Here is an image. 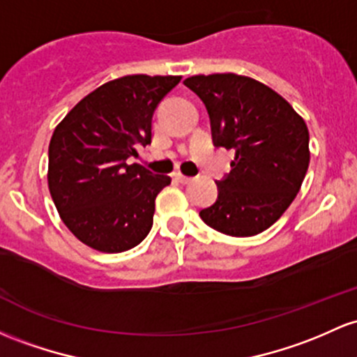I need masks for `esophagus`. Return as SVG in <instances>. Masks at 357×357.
Returning <instances> with one entry per match:
<instances>
[{
	"label": "esophagus",
	"mask_w": 357,
	"mask_h": 357,
	"mask_svg": "<svg viewBox=\"0 0 357 357\" xmlns=\"http://www.w3.org/2000/svg\"><path fill=\"white\" fill-rule=\"evenodd\" d=\"M176 179H178V181L181 183V185H190V183L193 181V179H191V178H188V176H185V174H179V172H178V174H176Z\"/></svg>",
	"instance_id": "34e87169"
}]
</instances>
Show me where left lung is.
Here are the masks:
<instances>
[{
    "label": "left lung",
    "mask_w": 357,
    "mask_h": 357,
    "mask_svg": "<svg viewBox=\"0 0 357 357\" xmlns=\"http://www.w3.org/2000/svg\"><path fill=\"white\" fill-rule=\"evenodd\" d=\"M185 84L205 103L215 146L236 151L232 169L217 181V202L199 217L225 236L264 232L291 205L307 174V123L283 96L252 77L199 74Z\"/></svg>",
    "instance_id": "obj_1"
}]
</instances>
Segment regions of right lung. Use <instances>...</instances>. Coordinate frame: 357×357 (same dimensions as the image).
I'll use <instances>...</instances> for the list:
<instances>
[{"label": "right lung", "instance_id": "obj_1", "mask_svg": "<svg viewBox=\"0 0 357 357\" xmlns=\"http://www.w3.org/2000/svg\"><path fill=\"white\" fill-rule=\"evenodd\" d=\"M181 76L134 74L101 84L57 125L49 144L50 197L62 222L100 252L135 248L152 229L155 197L171 183L137 158L151 144L152 115Z\"/></svg>", "mask_w": 357, "mask_h": 357}]
</instances>
